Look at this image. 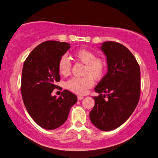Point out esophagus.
Instances as JSON below:
<instances>
[{
  "label": "esophagus",
  "mask_w": 158,
  "mask_h": 158,
  "mask_svg": "<svg viewBox=\"0 0 158 158\" xmlns=\"http://www.w3.org/2000/svg\"><path fill=\"white\" fill-rule=\"evenodd\" d=\"M77 98H78V100H83V99L84 98V96L79 95V96H77Z\"/></svg>",
  "instance_id": "obj_1"
}]
</instances>
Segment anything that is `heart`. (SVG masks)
Masks as SVG:
<instances>
[{
  "label": "heart",
  "mask_w": 158,
  "mask_h": 158,
  "mask_svg": "<svg viewBox=\"0 0 158 158\" xmlns=\"http://www.w3.org/2000/svg\"><path fill=\"white\" fill-rule=\"evenodd\" d=\"M77 60L85 64L82 78H73L66 82L67 89L76 94L84 95L90 89L94 82L93 79L102 78L106 69V60L102 58L96 57L95 52L87 49H80L74 53ZM58 72L62 76L66 77L70 73V61L65 56L61 57L58 62Z\"/></svg>",
  "instance_id": "b5f03b06"
}]
</instances>
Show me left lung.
<instances>
[{"instance_id":"obj_1","label":"left lung","mask_w":158,"mask_h":158,"mask_svg":"<svg viewBox=\"0 0 158 158\" xmlns=\"http://www.w3.org/2000/svg\"><path fill=\"white\" fill-rule=\"evenodd\" d=\"M100 49L106 57L107 73L95 88L100 95L93 96L95 103L89 116L99 130L110 131L124 123L137 105L140 68L132 53L121 44L105 42Z\"/></svg>"}]
</instances>
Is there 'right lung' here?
<instances>
[{"instance_id": "1", "label": "right lung", "mask_w": 158, "mask_h": 158, "mask_svg": "<svg viewBox=\"0 0 158 158\" xmlns=\"http://www.w3.org/2000/svg\"><path fill=\"white\" fill-rule=\"evenodd\" d=\"M70 44L46 41L32 51L23 63L21 91L23 101L33 121L46 130H54L66 121L77 102L76 95L64 90L57 98L52 93L60 81L58 62Z\"/></svg>"}]
</instances>
